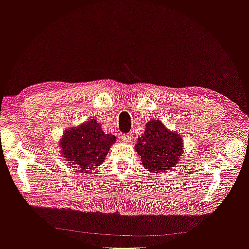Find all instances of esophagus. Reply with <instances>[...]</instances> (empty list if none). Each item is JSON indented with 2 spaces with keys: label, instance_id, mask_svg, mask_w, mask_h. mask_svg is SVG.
Returning a JSON list of instances; mask_svg holds the SVG:
<instances>
[{
  "label": "esophagus",
  "instance_id": "1",
  "mask_svg": "<svg viewBox=\"0 0 249 249\" xmlns=\"http://www.w3.org/2000/svg\"><path fill=\"white\" fill-rule=\"evenodd\" d=\"M132 134H124V135H122V140L124 141V142H130L131 140H132Z\"/></svg>",
  "mask_w": 249,
  "mask_h": 249
}]
</instances>
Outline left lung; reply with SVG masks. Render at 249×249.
<instances>
[{
    "mask_svg": "<svg viewBox=\"0 0 249 249\" xmlns=\"http://www.w3.org/2000/svg\"><path fill=\"white\" fill-rule=\"evenodd\" d=\"M184 149L183 140L176 132H170L163 123L152 119L146 124L143 136L138 138L135 150L145 169L160 175L179 161Z\"/></svg>",
    "mask_w": 249,
    "mask_h": 249,
    "instance_id": "1",
    "label": "left lung"
}]
</instances>
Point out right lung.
<instances>
[{
  "label": "right lung",
  "instance_id": "add662e5",
  "mask_svg": "<svg viewBox=\"0 0 249 249\" xmlns=\"http://www.w3.org/2000/svg\"><path fill=\"white\" fill-rule=\"evenodd\" d=\"M115 141L114 135L105 134L101 124L91 119L77 127L67 129L59 146L67 164L78 168L80 173L89 175L106 159L105 157Z\"/></svg>",
  "mask_w": 249,
  "mask_h": 249
}]
</instances>
